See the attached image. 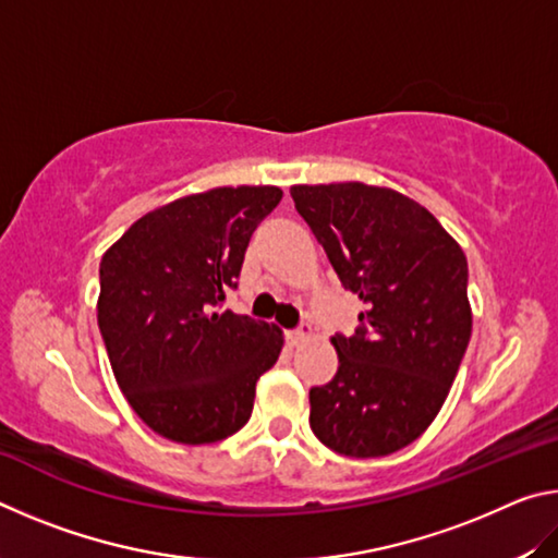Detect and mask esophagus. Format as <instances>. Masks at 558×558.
<instances>
[{
  "mask_svg": "<svg viewBox=\"0 0 558 558\" xmlns=\"http://www.w3.org/2000/svg\"><path fill=\"white\" fill-rule=\"evenodd\" d=\"M310 337H313V327L302 325V327H298V329H292V332H288V342H290L292 347H302V344L307 342Z\"/></svg>",
  "mask_w": 558,
  "mask_h": 558,
  "instance_id": "esophagus-1",
  "label": "esophagus"
}]
</instances>
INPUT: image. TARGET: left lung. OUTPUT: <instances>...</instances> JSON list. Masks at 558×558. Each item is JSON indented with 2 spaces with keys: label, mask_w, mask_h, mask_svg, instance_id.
I'll list each match as a JSON object with an SVG mask.
<instances>
[{
  "label": "left lung",
  "mask_w": 558,
  "mask_h": 558,
  "mask_svg": "<svg viewBox=\"0 0 558 558\" xmlns=\"http://www.w3.org/2000/svg\"><path fill=\"white\" fill-rule=\"evenodd\" d=\"M290 196L364 305L354 337H332L339 369L310 389V428L339 456H391L430 426L468 349L465 253L389 186L295 184Z\"/></svg>",
  "instance_id": "1"
}]
</instances>
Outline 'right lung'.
<instances>
[{
  "instance_id": "add662e5",
  "label": "right lung",
  "mask_w": 558,
  "mask_h": 558,
  "mask_svg": "<svg viewBox=\"0 0 558 558\" xmlns=\"http://www.w3.org/2000/svg\"><path fill=\"white\" fill-rule=\"evenodd\" d=\"M278 186H216L137 219L102 253L98 327L120 391L157 436L204 446L251 418L282 329L221 310Z\"/></svg>"
}]
</instances>
